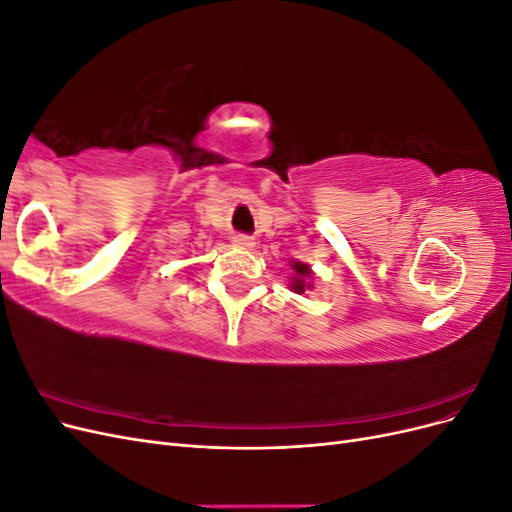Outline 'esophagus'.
<instances>
[{
	"label": "esophagus",
	"mask_w": 512,
	"mask_h": 512,
	"mask_svg": "<svg viewBox=\"0 0 512 512\" xmlns=\"http://www.w3.org/2000/svg\"><path fill=\"white\" fill-rule=\"evenodd\" d=\"M232 243L241 247V250H250V247H254V239L250 235H235L232 237Z\"/></svg>",
	"instance_id": "obj_1"
}]
</instances>
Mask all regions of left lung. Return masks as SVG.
I'll list each match as a JSON object with an SVG mask.
<instances>
[{"label": "left lung", "mask_w": 512, "mask_h": 512, "mask_svg": "<svg viewBox=\"0 0 512 512\" xmlns=\"http://www.w3.org/2000/svg\"><path fill=\"white\" fill-rule=\"evenodd\" d=\"M292 277H290V290L292 292H297V294H301V292H305L307 288H312V284H309V277H312L314 273H312V269H309L305 262H292Z\"/></svg>", "instance_id": "obj_1"}]
</instances>
